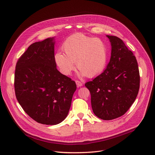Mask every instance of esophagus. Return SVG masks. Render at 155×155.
<instances>
[{"label":"esophagus","instance_id":"1","mask_svg":"<svg viewBox=\"0 0 155 155\" xmlns=\"http://www.w3.org/2000/svg\"><path fill=\"white\" fill-rule=\"evenodd\" d=\"M76 85L78 87H81L82 85H83V83L81 82V81H76Z\"/></svg>","mask_w":155,"mask_h":155}]
</instances>
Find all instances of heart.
<instances>
[{"instance_id": "heart-1", "label": "heart", "mask_w": 155, "mask_h": 155, "mask_svg": "<svg viewBox=\"0 0 155 155\" xmlns=\"http://www.w3.org/2000/svg\"><path fill=\"white\" fill-rule=\"evenodd\" d=\"M64 53L57 51L55 63L60 72L69 76L75 68L79 69L80 76L95 77L104 71L108 61V48L104 41L80 33L68 37L63 43Z\"/></svg>"}]
</instances>
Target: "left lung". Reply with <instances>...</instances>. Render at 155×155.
I'll return each mask as SVG.
<instances>
[{
	"label": "left lung",
	"instance_id": "1",
	"mask_svg": "<svg viewBox=\"0 0 155 155\" xmlns=\"http://www.w3.org/2000/svg\"><path fill=\"white\" fill-rule=\"evenodd\" d=\"M111 45L110 61L105 70L85 84L91 95L93 112L99 118L113 120L133 105L140 88L137 59L119 37L107 35Z\"/></svg>",
	"mask_w": 155,
	"mask_h": 155
}]
</instances>
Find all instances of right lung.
I'll use <instances>...</instances> for the list:
<instances>
[{
  "mask_svg": "<svg viewBox=\"0 0 155 155\" xmlns=\"http://www.w3.org/2000/svg\"><path fill=\"white\" fill-rule=\"evenodd\" d=\"M55 37L31 44L18 59L15 72L17 100L37 122L57 125L66 118L76 83L56 68Z\"/></svg>",
  "mask_w": 155,
  "mask_h": 155,
  "instance_id": "1",
  "label": "right lung"
}]
</instances>
